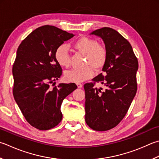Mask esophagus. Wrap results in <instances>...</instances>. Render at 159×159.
I'll list each match as a JSON object with an SVG mask.
<instances>
[{"instance_id": "esophagus-1", "label": "esophagus", "mask_w": 159, "mask_h": 159, "mask_svg": "<svg viewBox=\"0 0 159 159\" xmlns=\"http://www.w3.org/2000/svg\"><path fill=\"white\" fill-rule=\"evenodd\" d=\"M76 85H77V87L79 88H83V85L81 83H76Z\"/></svg>"}]
</instances>
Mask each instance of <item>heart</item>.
Segmentation results:
<instances>
[{"mask_svg":"<svg viewBox=\"0 0 159 159\" xmlns=\"http://www.w3.org/2000/svg\"><path fill=\"white\" fill-rule=\"evenodd\" d=\"M73 48L77 51L85 54V65L83 68H75L65 73V79L68 82L80 83L89 79L94 75L92 67L99 70L104 66L107 60V49L104 45L99 44L96 40L89 37L82 36L73 43ZM55 58L59 65L67 67L70 65V58L67 47L58 46L55 51ZM88 64L90 65L88 66Z\"/></svg>","mask_w":159,"mask_h":159,"instance_id":"heart-1","label":"heart"}]
</instances>
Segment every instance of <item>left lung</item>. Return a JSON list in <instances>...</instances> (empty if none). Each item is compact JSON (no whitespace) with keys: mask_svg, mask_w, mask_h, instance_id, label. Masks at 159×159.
Returning a JSON list of instances; mask_svg holds the SVG:
<instances>
[{"mask_svg":"<svg viewBox=\"0 0 159 159\" xmlns=\"http://www.w3.org/2000/svg\"><path fill=\"white\" fill-rule=\"evenodd\" d=\"M90 34L101 37L107 49V60L101 73L84 85L85 121L90 128L107 131L125 116L137 90L138 60L130 43L117 31L102 27ZM95 82L107 87L103 92Z\"/></svg>","mask_w":159,"mask_h":159,"instance_id":"1","label":"left lung"}]
</instances>
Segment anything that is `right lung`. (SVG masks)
<instances>
[{
    "label": "right lung",
    "mask_w": 159,
    "mask_h": 159,
    "mask_svg": "<svg viewBox=\"0 0 159 159\" xmlns=\"http://www.w3.org/2000/svg\"><path fill=\"white\" fill-rule=\"evenodd\" d=\"M74 35L52 25L37 28L20 44L12 67L13 94L22 114L31 125L40 130L57 126L63 118L64 98L77 88L75 83H60L62 68L56 61L58 46Z\"/></svg>",
    "instance_id": "add662e5"
}]
</instances>
